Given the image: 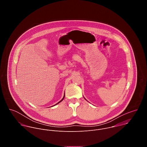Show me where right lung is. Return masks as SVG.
Here are the masks:
<instances>
[{"instance_id": "right-lung-1", "label": "right lung", "mask_w": 147, "mask_h": 147, "mask_svg": "<svg viewBox=\"0 0 147 147\" xmlns=\"http://www.w3.org/2000/svg\"><path fill=\"white\" fill-rule=\"evenodd\" d=\"M64 97H65V94H64V97H63V98H62V100H61V101H59V102H58V103H57V104H56V105H57V104H59V103H60V102H61V101H63V99H64Z\"/></svg>"}]
</instances>
